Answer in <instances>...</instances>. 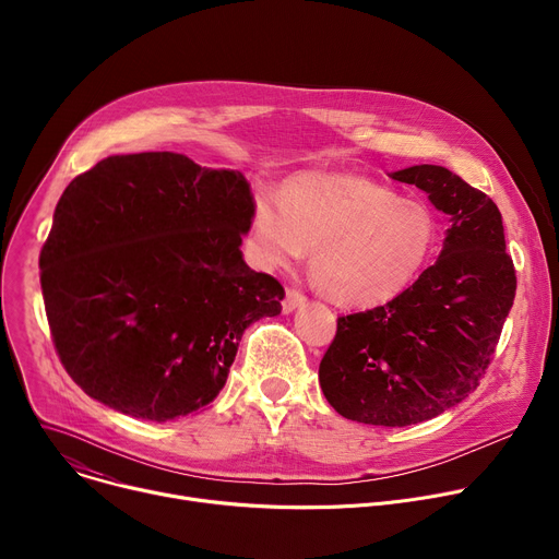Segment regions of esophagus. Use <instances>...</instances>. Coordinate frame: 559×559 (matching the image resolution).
I'll return each mask as SVG.
<instances>
[{"mask_svg":"<svg viewBox=\"0 0 559 559\" xmlns=\"http://www.w3.org/2000/svg\"><path fill=\"white\" fill-rule=\"evenodd\" d=\"M305 294H300L298 289H287L285 292V298H283V311L285 313H289V311H294L296 307H300V305H305Z\"/></svg>","mask_w":559,"mask_h":559,"instance_id":"obj_1","label":"esophagus"}]
</instances>
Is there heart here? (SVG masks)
I'll return each mask as SVG.
<instances>
[{"instance_id": "obj_1", "label": "heart", "mask_w": 559, "mask_h": 559, "mask_svg": "<svg viewBox=\"0 0 559 559\" xmlns=\"http://www.w3.org/2000/svg\"><path fill=\"white\" fill-rule=\"evenodd\" d=\"M440 223L416 199L358 175L305 173L281 197L259 194L246 236L248 261L276 272L311 252V276L332 302L386 305L409 292L436 257Z\"/></svg>"}]
</instances>
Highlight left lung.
Here are the masks:
<instances>
[{
  "label": "left lung",
  "instance_id": "left-lung-1",
  "mask_svg": "<svg viewBox=\"0 0 559 559\" xmlns=\"http://www.w3.org/2000/svg\"><path fill=\"white\" fill-rule=\"evenodd\" d=\"M391 179L420 188L449 214L438 261L386 305L338 316L318 380L347 420L407 427L455 407L487 373L515 298L498 205L442 166Z\"/></svg>",
  "mask_w": 559,
  "mask_h": 559
}]
</instances>
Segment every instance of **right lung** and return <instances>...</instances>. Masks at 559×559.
Wrapping results in <instances>:
<instances>
[{
  "instance_id": "right-lung-1",
  "label": "right lung",
  "mask_w": 559,
  "mask_h": 559,
  "mask_svg": "<svg viewBox=\"0 0 559 559\" xmlns=\"http://www.w3.org/2000/svg\"><path fill=\"white\" fill-rule=\"evenodd\" d=\"M254 197L186 154H117L63 190L39 254L55 349L106 407L168 423L210 405L283 285L243 261Z\"/></svg>"
}]
</instances>
